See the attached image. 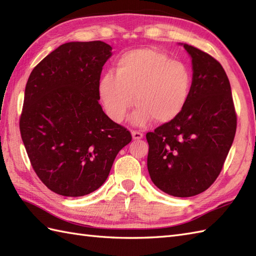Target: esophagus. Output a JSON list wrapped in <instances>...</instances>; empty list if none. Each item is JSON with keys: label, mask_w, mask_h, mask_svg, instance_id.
<instances>
[{"label": "esophagus", "mask_w": 256, "mask_h": 256, "mask_svg": "<svg viewBox=\"0 0 256 256\" xmlns=\"http://www.w3.org/2000/svg\"><path fill=\"white\" fill-rule=\"evenodd\" d=\"M132 136L134 140H140V138H143L144 134L140 131H132Z\"/></svg>", "instance_id": "esophagus-1"}]
</instances>
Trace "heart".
I'll list each match as a JSON object with an SVG mask.
<instances>
[{
	"label": "heart",
	"instance_id": "obj_1",
	"mask_svg": "<svg viewBox=\"0 0 256 256\" xmlns=\"http://www.w3.org/2000/svg\"><path fill=\"white\" fill-rule=\"evenodd\" d=\"M116 74L106 72L98 82L103 108L114 122H122L135 103L132 122L145 125L150 118L167 123L186 106L192 74L179 60L152 48L126 52L116 62Z\"/></svg>",
	"mask_w": 256,
	"mask_h": 256
}]
</instances>
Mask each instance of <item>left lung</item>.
Segmentation results:
<instances>
[{"mask_svg": "<svg viewBox=\"0 0 256 256\" xmlns=\"http://www.w3.org/2000/svg\"><path fill=\"white\" fill-rule=\"evenodd\" d=\"M184 47L194 72L187 104L176 118L146 134L152 182L174 197H192L214 182L236 131L224 67L209 54L187 44Z\"/></svg>", "mask_w": 256, "mask_h": 256, "instance_id": "1", "label": "left lung"}]
</instances>
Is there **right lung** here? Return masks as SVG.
<instances>
[{"mask_svg": "<svg viewBox=\"0 0 256 256\" xmlns=\"http://www.w3.org/2000/svg\"><path fill=\"white\" fill-rule=\"evenodd\" d=\"M111 50L101 40L66 42L27 80L20 136L38 178L64 197L100 188L118 152L132 140L99 103L98 82Z\"/></svg>", "mask_w": 256, "mask_h": 256, "instance_id": "right-lung-1", "label": "right lung"}]
</instances>
